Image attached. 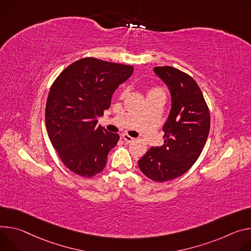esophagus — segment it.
<instances>
[{
	"mask_svg": "<svg viewBox=\"0 0 251 251\" xmlns=\"http://www.w3.org/2000/svg\"><path fill=\"white\" fill-rule=\"evenodd\" d=\"M123 136V138H124V141L125 142H126V143H131V142H133V137H131V136H129L128 134H123L122 135Z\"/></svg>",
	"mask_w": 251,
	"mask_h": 251,
	"instance_id": "34e87169",
	"label": "esophagus"
}]
</instances>
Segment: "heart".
<instances>
[{"label": "heart", "instance_id": "b5f03b06", "mask_svg": "<svg viewBox=\"0 0 251 251\" xmlns=\"http://www.w3.org/2000/svg\"><path fill=\"white\" fill-rule=\"evenodd\" d=\"M153 94H162L163 95V91L160 89V88H152L149 91L148 93V96L149 95H153Z\"/></svg>", "mask_w": 251, "mask_h": 251}]
</instances>
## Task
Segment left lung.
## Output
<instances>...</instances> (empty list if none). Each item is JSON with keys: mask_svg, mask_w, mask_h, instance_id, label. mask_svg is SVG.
<instances>
[{"mask_svg": "<svg viewBox=\"0 0 251 251\" xmlns=\"http://www.w3.org/2000/svg\"><path fill=\"white\" fill-rule=\"evenodd\" d=\"M154 73L168 85L172 109L164 124V144L151 148L137 161L142 173L163 182L185 174L200 157L210 128L207 103L197 81L170 66L155 67Z\"/></svg>", "mask_w": 251, "mask_h": 251, "instance_id": "obj_1", "label": "left lung"}]
</instances>
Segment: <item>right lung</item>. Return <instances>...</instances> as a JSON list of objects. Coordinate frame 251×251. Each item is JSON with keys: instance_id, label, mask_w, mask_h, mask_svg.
Listing matches in <instances>:
<instances>
[{"instance_id": "add662e5", "label": "right lung", "mask_w": 251, "mask_h": 251, "mask_svg": "<svg viewBox=\"0 0 251 251\" xmlns=\"http://www.w3.org/2000/svg\"><path fill=\"white\" fill-rule=\"evenodd\" d=\"M132 72V66L83 58L53 81L46 104V126L52 147L74 174L92 177L104 169L120 135L98 126V118Z\"/></svg>"}]
</instances>
